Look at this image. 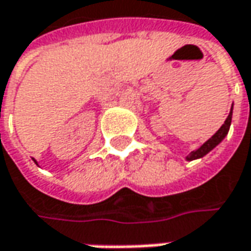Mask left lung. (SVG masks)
Masks as SVG:
<instances>
[{"mask_svg":"<svg viewBox=\"0 0 251 251\" xmlns=\"http://www.w3.org/2000/svg\"><path fill=\"white\" fill-rule=\"evenodd\" d=\"M232 116H233V104H232V108H230V113H229V116H227V119L225 120V124H223L219 130H218V131L215 132V134L207 140L206 143H203V144L201 145L198 150L192 151V152L186 157V161H194V159H199V158L205 157L207 152H210L215 147H218V145L225 140V137L227 135V132H229L230 124H232Z\"/></svg>","mask_w":251,"mask_h":251,"instance_id":"1","label":"left lung"}]
</instances>
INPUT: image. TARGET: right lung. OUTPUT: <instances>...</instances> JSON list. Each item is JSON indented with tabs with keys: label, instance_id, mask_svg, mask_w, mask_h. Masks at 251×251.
Returning a JSON list of instances; mask_svg holds the SVG:
<instances>
[{
	"label": "right lung",
	"instance_id": "right-lung-1",
	"mask_svg": "<svg viewBox=\"0 0 251 251\" xmlns=\"http://www.w3.org/2000/svg\"><path fill=\"white\" fill-rule=\"evenodd\" d=\"M33 161H35V159H33ZM35 164H36V165H38V162H36V161H35Z\"/></svg>",
	"mask_w": 251,
	"mask_h": 251
}]
</instances>
